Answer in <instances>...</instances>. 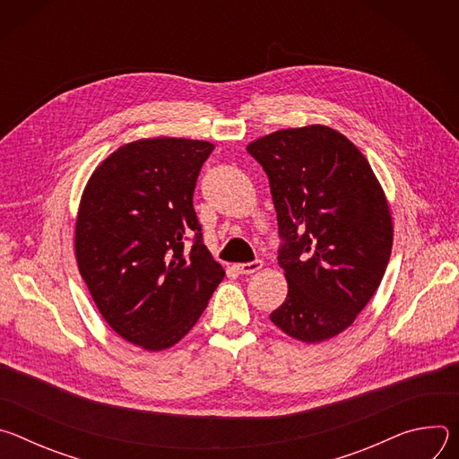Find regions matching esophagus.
<instances>
[{
	"label": "esophagus",
	"instance_id": "obj_1",
	"mask_svg": "<svg viewBox=\"0 0 459 459\" xmlns=\"http://www.w3.org/2000/svg\"><path fill=\"white\" fill-rule=\"evenodd\" d=\"M261 267H264V264H261L259 259H255V261H250V264H236L234 271L239 274H252V273L259 271Z\"/></svg>",
	"mask_w": 459,
	"mask_h": 459
}]
</instances>
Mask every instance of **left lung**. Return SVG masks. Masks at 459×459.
Segmentation results:
<instances>
[{
    "label": "left lung",
    "mask_w": 459,
    "mask_h": 459,
    "mask_svg": "<svg viewBox=\"0 0 459 459\" xmlns=\"http://www.w3.org/2000/svg\"><path fill=\"white\" fill-rule=\"evenodd\" d=\"M269 178L289 294L271 321L321 343L343 333L377 290L392 250L385 192L359 149L325 125L283 128L247 145Z\"/></svg>",
    "instance_id": "left-lung-1"
}]
</instances>
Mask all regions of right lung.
Segmentation results:
<instances>
[{
	"mask_svg": "<svg viewBox=\"0 0 459 459\" xmlns=\"http://www.w3.org/2000/svg\"><path fill=\"white\" fill-rule=\"evenodd\" d=\"M212 151L209 142L185 138L126 143L98 165L82 195L80 274L110 329L151 352L192 329L225 276L192 205Z\"/></svg>",
	"mask_w": 459,
	"mask_h": 459,
	"instance_id": "right-lung-1",
	"label": "right lung"
}]
</instances>
